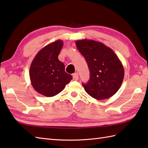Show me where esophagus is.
Here are the masks:
<instances>
[{"label": "esophagus", "instance_id": "1", "mask_svg": "<svg viewBox=\"0 0 148 148\" xmlns=\"http://www.w3.org/2000/svg\"><path fill=\"white\" fill-rule=\"evenodd\" d=\"M73 78L74 80H78V74L77 73H75L73 75Z\"/></svg>", "mask_w": 148, "mask_h": 148}]
</instances>
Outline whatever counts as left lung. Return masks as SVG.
Returning a JSON list of instances; mask_svg holds the SVG:
<instances>
[{
    "label": "left lung",
    "mask_w": 148,
    "mask_h": 148,
    "mask_svg": "<svg viewBox=\"0 0 148 148\" xmlns=\"http://www.w3.org/2000/svg\"><path fill=\"white\" fill-rule=\"evenodd\" d=\"M75 43L90 71L89 82L82 84L85 91L98 100L110 98L119 89L124 78V68L118 57L101 42L84 39Z\"/></svg>",
    "instance_id": "1"
}]
</instances>
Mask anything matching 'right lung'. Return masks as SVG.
<instances>
[{"mask_svg": "<svg viewBox=\"0 0 148 148\" xmlns=\"http://www.w3.org/2000/svg\"><path fill=\"white\" fill-rule=\"evenodd\" d=\"M63 41L58 40L39 51L33 59L29 70L32 87L40 94L52 97L61 92L72 80L65 72V66L58 59Z\"/></svg>", "mask_w": 148, "mask_h": 148, "instance_id": "1", "label": "right lung"}]
</instances>
